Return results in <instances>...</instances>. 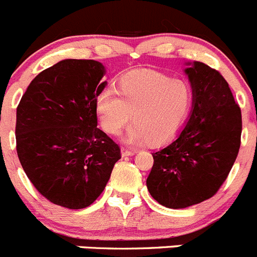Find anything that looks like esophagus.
I'll return each mask as SVG.
<instances>
[{
	"mask_svg": "<svg viewBox=\"0 0 257 257\" xmlns=\"http://www.w3.org/2000/svg\"><path fill=\"white\" fill-rule=\"evenodd\" d=\"M133 155H134V151L126 150V148H121V156H123V157H126V156H133Z\"/></svg>",
	"mask_w": 257,
	"mask_h": 257,
	"instance_id": "34e87169",
	"label": "esophagus"
}]
</instances>
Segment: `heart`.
Returning <instances> with one entry per match:
<instances>
[{"label":"heart","mask_w":257,"mask_h":257,"mask_svg":"<svg viewBox=\"0 0 257 257\" xmlns=\"http://www.w3.org/2000/svg\"><path fill=\"white\" fill-rule=\"evenodd\" d=\"M191 90L186 82L172 80L161 72L140 69L128 72L117 82V92L105 90L96 99L100 124L111 136L120 134L128 121L133 125L126 143L152 145L170 140L185 120L191 106Z\"/></svg>","instance_id":"obj_1"}]
</instances>
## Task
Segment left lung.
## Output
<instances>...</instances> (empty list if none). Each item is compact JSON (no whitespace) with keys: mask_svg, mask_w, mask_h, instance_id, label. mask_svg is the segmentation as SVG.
I'll list each match as a JSON object with an SVG mask.
<instances>
[{"mask_svg":"<svg viewBox=\"0 0 257 257\" xmlns=\"http://www.w3.org/2000/svg\"><path fill=\"white\" fill-rule=\"evenodd\" d=\"M193 90L188 121L152 153L147 188L155 200L183 209L212 198L228 176L241 145V109L227 81L201 62L186 63Z\"/></svg>","mask_w":257,"mask_h":257,"instance_id":"obj_1","label":"left lung"}]
</instances>
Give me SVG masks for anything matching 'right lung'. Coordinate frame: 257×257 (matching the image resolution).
<instances>
[{
	"label": "right lung",
	"instance_id": "right-lung-1",
	"mask_svg": "<svg viewBox=\"0 0 257 257\" xmlns=\"http://www.w3.org/2000/svg\"><path fill=\"white\" fill-rule=\"evenodd\" d=\"M102 63L63 59L40 72L16 110V150L26 176L44 198L69 209L104 191L120 148L97 128Z\"/></svg>",
	"mask_w": 257,
	"mask_h": 257
}]
</instances>
